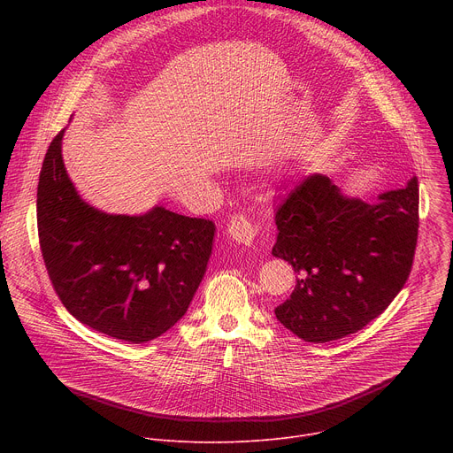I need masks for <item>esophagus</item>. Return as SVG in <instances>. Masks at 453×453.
<instances>
[{
    "instance_id": "esophagus-1",
    "label": "esophagus",
    "mask_w": 453,
    "mask_h": 453,
    "mask_svg": "<svg viewBox=\"0 0 453 453\" xmlns=\"http://www.w3.org/2000/svg\"><path fill=\"white\" fill-rule=\"evenodd\" d=\"M227 234L233 240H236L238 243L250 245L254 242L256 234H257V227H256V224L249 217L238 213V215L231 217V220L227 224Z\"/></svg>"
}]
</instances>
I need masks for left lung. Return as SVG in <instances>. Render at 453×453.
Returning a JSON list of instances; mask_svg holds the SVG:
<instances>
[{"label":"left lung","instance_id":"obj_1","mask_svg":"<svg viewBox=\"0 0 453 453\" xmlns=\"http://www.w3.org/2000/svg\"><path fill=\"white\" fill-rule=\"evenodd\" d=\"M418 177L376 203L348 197L326 175H310L276 208L273 247L297 273L290 297L274 308L306 342L362 330L403 288L418 242Z\"/></svg>","mask_w":453,"mask_h":453}]
</instances>
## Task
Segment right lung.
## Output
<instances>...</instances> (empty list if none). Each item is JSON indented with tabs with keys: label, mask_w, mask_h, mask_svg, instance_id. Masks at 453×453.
<instances>
[{
	"label": "right lung",
	"mask_w": 453,
	"mask_h": 453,
	"mask_svg": "<svg viewBox=\"0 0 453 453\" xmlns=\"http://www.w3.org/2000/svg\"><path fill=\"white\" fill-rule=\"evenodd\" d=\"M60 131L42 161L37 229L44 265L66 310L104 335L142 344L186 313L213 250L215 224L154 206L112 215L88 204L62 159Z\"/></svg>",
	"instance_id": "obj_1"
}]
</instances>
